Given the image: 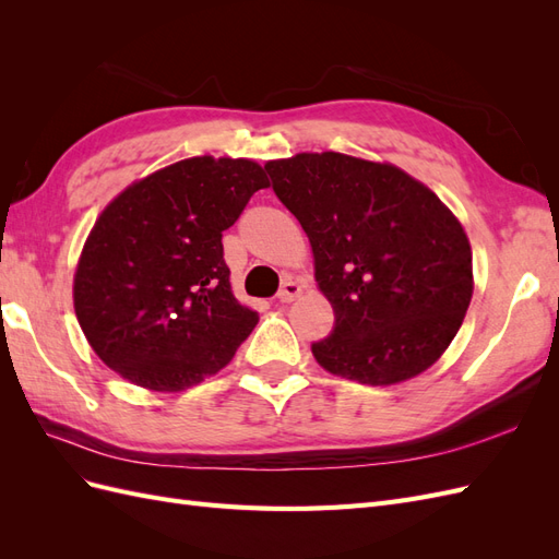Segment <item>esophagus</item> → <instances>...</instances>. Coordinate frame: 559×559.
Returning a JSON list of instances; mask_svg holds the SVG:
<instances>
[{
    "label": "esophagus",
    "instance_id": "1",
    "mask_svg": "<svg viewBox=\"0 0 559 559\" xmlns=\"http://www.w3.org/2000/svg\"><path fill=\"white\" fill-rule=\"evenodd\" d=\"M300 296H302V286H300L296 280H286V282L282 284L280 294H277L280 302H294V300H298Z\"/></svg>",
    "mask_w": 559,
    "mask_h": 559
}]
</instances>
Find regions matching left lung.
<instances>
[{"label":"left lung","instance_id":"8db88e82","mask_svg":"<svg viewBox=\"0 0 559 559\" xmlns=\"http://www.w3.org/2000/svg\"><path fill=\"white\" fill-rule=\"evenodd\" d=\"M265 170L308 233L317 286L335 312L333 333L312 345L317 364L370 386L425 373L473 296L460 218L392 163L321 151L267 160Z\"/></svg>","mask_w":559,"mask_h":559}]
</instances>
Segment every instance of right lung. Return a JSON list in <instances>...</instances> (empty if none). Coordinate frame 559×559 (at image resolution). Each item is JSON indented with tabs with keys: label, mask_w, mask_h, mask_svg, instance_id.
<instances>
[{
	"label": "right lung",
	"mask_w": 559,
	"mask_h": 559,
	"mask_svg": "<svg viewBox=\"0 0 559 559\" xmlns=\"http://www.w3.org/2000/svg\"><path fill=\"white\" fill-rule=\"evenodd\" d=\"M249 158L195 156L132 181L97 216L74 273L88 345L151 392L216 376L259 312L233 296L222 233L267 189Z\"/></svg>",
	"instance_id": "right-lung-1"
}]
</instances>
